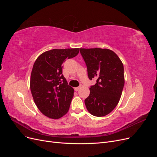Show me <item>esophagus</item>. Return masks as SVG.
Segmentation results:
<instances>
[{
	"instance_id": "esophagus-1",
	"label": "esophagus",
	"mask_w": 157,
	"mask_h": 157,
	"mask_svg": "<svg viewBox=\"0 0 157 157\" xmlns=\"http://www.w3.org/2000/svg\"><path fill=\"white\" fill-rule=\"evenodd\" d=\"M81 87H82V86H78V87L75 88V91H78V90H80V88H81Z\"/></svg>"
}]
</instances>
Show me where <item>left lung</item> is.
<instances>
[{"label": "left lung", "instance_id": "obj_1", "mask_svg": "<svg viewBox=\"0 0 157 157\" xmlns=\"http://www.w3.org/2000/svg\"><path fill=\"white\" fill-rule=\"evenodd\" d=\"M86 63L88 78L96 79L90 88L84 103L87 110L96 117L110 113L119 101L124 85V66L118 56L107 48H80Z\"/></svg>", "mask_w": 157, "mask_h": 157}]
</instances>
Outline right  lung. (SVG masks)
I'll list each match as a JSON object with an SVG mask.
<instances>
[{"label": "right lung", "instance_id": "obj_1", "mask_svg": "<svg viewBox=\"0 0 157 157\" xmlns=\"http://www.w3.org/2000/svg\"><path fill=\"white\" fill-rule=\"evenodd\" d=\"M79 48L53 49L41 54L33 65L30 88L36 107L46 117L58 119L69 111L74 89L62 74V64Z\"/></svg>", "mask_w": 157, "mask_h": 157}]
</instances>
